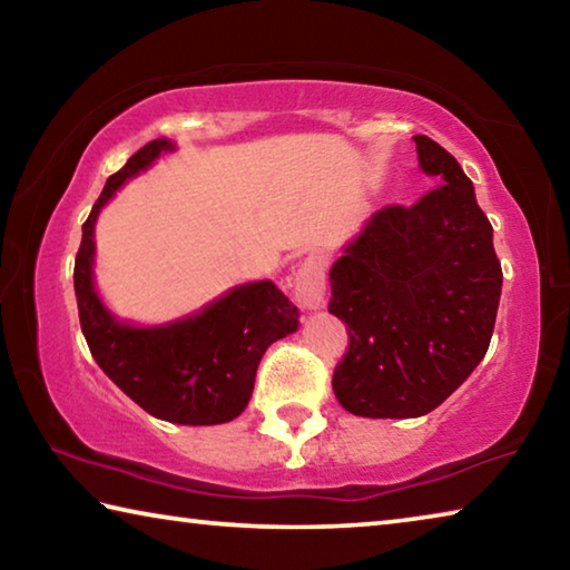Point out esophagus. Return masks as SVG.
I'll return each mask as SVG.
<instances>
[{"label":"esophagus","mask_w":570,"mask_h":570,"mask_svg":"<svg viewBox=\"0 0 570 570\" xmlns=\"http://www.w3.org/2000/svg\"><path fill=\"white\" fill-rule=\"evenodd\" d=\"M294 298L304 308H320L324 306L326 296V262L324 256L312 254L304 258L302 266L294 274Z\"/></svg>","instance_id":"obj_1"}]
</instances>
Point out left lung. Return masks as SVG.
Wrapping results in <instances>:
<instances>
[{
  "mask_svg": "<svg viewBox=\"0 0 570 570\" xmlns=\"http://www.w3.org/2000/svg\"><path fill=\"white\" fill-rule=\"evenodd\" d=\"M414 142L438 186L417 204L377 210L330 272V312L350 334L332 387L360 417L432 412L470 377L495 330L503 268L493 226L458 160L428 135Z\"/></svg>",
  "mask_w": 570,
  "mask_h": 570,
  "instance_id": "8db88e82",
  "label": "left lung"
}]
</instances>
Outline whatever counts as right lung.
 <instances>
[{
	"instance_id": "right-lung-1",
	"label": "right lung",
	"mask_w": 570,
	"mask_h": 570,
	"mask_svg": "<svg viewBox=\"0 0 570 570\" xmlns=\"http://www.w3.org/2000/svg\"><path fill=\"white\" fill-rule=\"evenodd\" d=\"M170 140H153L105 183L75 256L80 326L100 370L153 417L178 424H220L246 410L258 362L296 332L298 308L272 282L238 286L206 312L158 330L115 322L92 286V230L100 208L125 180L146 170Z\"/></svg>"
}]
</instances>
